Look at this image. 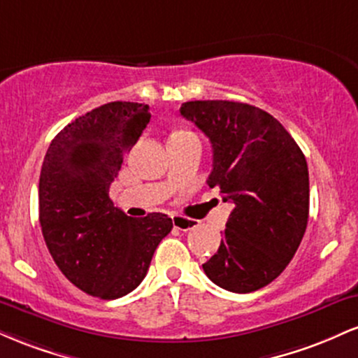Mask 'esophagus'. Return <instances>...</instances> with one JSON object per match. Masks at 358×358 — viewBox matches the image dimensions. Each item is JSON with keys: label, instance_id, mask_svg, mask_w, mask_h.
Instances as JSON below:
<instances>
[{"label": "esophagus", "instance_id": "1", "mask_svg": "<svg viewBox=\"0 0 358 358\" xmlns=\"http://www.w3.org/2000/svg\"><path fill=\"white\" fill-rule=\"evenodd\" d=\"M171 220H173V227L178 229V231H192V229H195L196 225H199V222L196 220L187 219V217L178 215V213L171 217Z\"/></svg>", "mask_w": 358, "mask_h": 358}]
</instances>
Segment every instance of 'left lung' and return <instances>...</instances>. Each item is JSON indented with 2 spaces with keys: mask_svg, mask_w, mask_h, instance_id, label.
<instances>
[{
  "mask_svg": "<svg viewBox=\"0 0 358 358\" xmlns=\"http://www.w3.org/2000/svg\"><path fill=\"white\" fill-rule=\"evenodd\" d=\"M180 114L210 139L207 185L234 203L219 250L202 266L205 274L232 293L261 289L286 269L305 236V155L278 119L244 102L190 101Z\"/></svg>",
  "mask_w": 358,
  "mask_h": 358,
  "instance_id": "1",
  "label": "left lung"
}]
</instances>
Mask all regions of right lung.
<instances>
[{
	"label": "right lung",
	"instance_id": "right-lung-1",
	"mask_svg": "<svg viewBox=\"0 0 358 358\" xmlns=\"http://www.w3.org/2000/svg\"><path fill=\"white\" fill-rule=\"evenodd\" d=\"M150 108L109 102L77 117L52 139L38 185L45 244L65 278L90 296L116 299L139 286L173 222L141 219L114 207L109 187L136 145Z\"/></svg>",
	"mask_w": 358,
	"mask_h": 358
}]
</instances>
